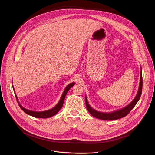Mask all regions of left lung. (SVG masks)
<instances>
[{
    "label": "left lung",
    "mask_w": 155,
    "mask_h": 155,
    "mask_svg": "<svg viewBox=\"0 0 155 155\" xmlns=\"http://www.w3.org/2000/svg\"><path fill=\"white\" fill-rule=\"evenodd\" d=\"M142 69H141L140 83H139L138 91L134 99L132 101V102L129 104H128L127 105H126V107L122 108L117 110L115 111H113L111 112H102L97 111V110H96L95 109H94L93 107H91V105L89 104V102L87 101L86 96L85 95L86 108L88 111H89L90 114L92 116L98 119H101L103 120H115L120 119L126 116L131 111V110L135 107V105L139 101V99L140 98V96L142 94Z\"/></svg>",
    "instance_id": "1"
}]
</instances>
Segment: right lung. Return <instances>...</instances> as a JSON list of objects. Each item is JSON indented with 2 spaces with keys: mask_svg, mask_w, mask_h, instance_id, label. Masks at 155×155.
I'll return each mask as SVG.
<instances>
[{
  "mask_svg": "<svg viewBox=\"0 0 155 155\" xmlns=\"http://www.w3.org/2000/svg\"><path fill=\"white\" fill-rule=\"evenodd\" d=\"M12 84H13V81H12ZM75 82H72V83H69L67 86H66L65 87V89L62 93V94L59 101V102H58V104L53 108L49 109V110H45V111H40V112H37V111H32V110H28L25 107H23V106H22L19 103V101H18V97L16 96V94H15V96L16 97V99L18 101V102L19 104V105L20 107V108L23 110V111L28 115H31L33 117H35V118H50L54 115H55L59 110H61V108H62V105H63V104H64V99H65V97L66 96V94H67L68 91L71 89V88L75 84ZM13 86V89L15 91V89H14V87Z\"/></svg>",
  "mask_w": 155,
  "mask_h": 155,
  "instance_id": "right-lung-1",
  "label": "right lung"
}]
</instances>
